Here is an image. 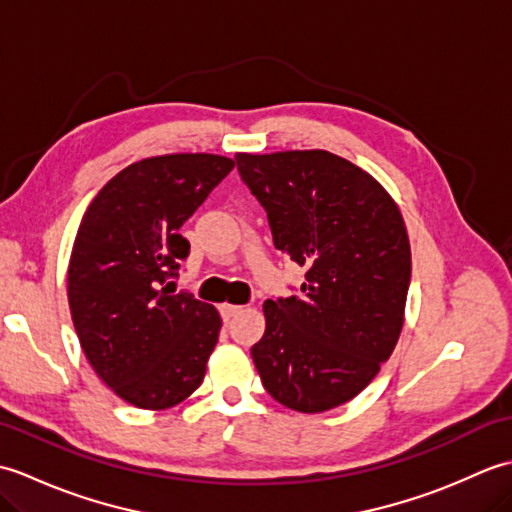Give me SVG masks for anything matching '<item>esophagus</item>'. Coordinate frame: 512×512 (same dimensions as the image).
<instances>
[{"mask_svg":"<svg viewBox=\"0 0 512 512\" xmlns=\"http://www.w3.org/2000/svg\"><path fill=\"white\" fill-rule=\"evenodd\" d=\"M239 312H242V306H233V303H224V306H220V314L224 321H231Z\"/></svg>","mask_w":512,"mask_h":512,"instance_id":"1","label":"esophagus"}]
</instances>
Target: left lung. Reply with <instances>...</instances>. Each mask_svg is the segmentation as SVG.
I'll return each instance as SVG.
<instances>
[{"label": "left lung", "instance_id": "1", "mask_svg": "<svg viewBox=\"0 0 512 512\" xmlns=\"http://www.w3.org/2000/svg\"><path fill=\"white\" fill-rule=\"evenodd\" d=\"M264 206L275 248L306 266L301 295L266 299L253 347L266 391L301 413L343 405L394 352L405 317L411 250L391 195L330 151L237 154Z\"/></svg>", "mask_w": 512, "mask_h": 512}]
</instances>
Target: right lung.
Returning a JSON list of instances; mask_svg holds the SVG:
<instances>
[{
	"label": "right lung",
	"instance_id": "obj_1",
	"mask_svg": "<svg viewBox=\"0 0 512 512\" xmlns=\"http://www.w3.org/2000/svg\"><path fill=\"white\" fill-rule=\"evenodd\" d=\"M235 160L169 154L134 162L85 211L68 268V301L85 356L116 396L169 409L202 385L222 328L189 292L171 295L189 257L180 226Z\"/></svg>",
	"mask_w": 512,
	"mask_h": 512
}]
</instances>
